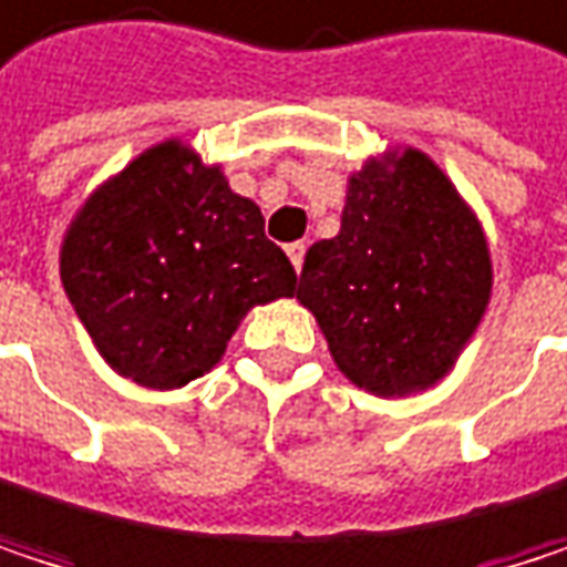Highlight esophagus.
<instances>
[{"label":"esophagus","instance_id":"34e87169","mask_svg":"<svg viewBox=\"0 0 567 567\" xmlns=\"http://www.w3.org/2000/svg\"><path fill=\"white\" fill-rule=\"evenodd\" d=\"M287 257H290V264H293V270L300 274V270H303V257H307V244H303V240H297V244H290V247H287Z\"/></svg>","mask_w":567,"mask_h":567}]
</instances>
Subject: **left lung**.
<instances>
[{
	"label": "left lung",
	"instance_id": "8db88e82",
	"mask_svg": "<svg viewBox=\"0 0 567 567\" xmlns=\"http://www.w3.org/2000/svg\"><path fill=\"white\" fill-rule=\"evenodd\" d=\"M297 300L353 386L416 396L452 373L488 310V237L425 151L386 144L347 177L340 234L307 250Z\"/></svg>",
	"mask_w": 567,
	"mask_h": 567
}]
</instances>
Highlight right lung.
<instances>
[{"label": "right lung", "mask_w": 567, "mask_h": 567, "mask_svg": "<svg viewBox=\"0 0 567 567\" xmlns=\"http://www.w3.org/2000/svg\"><path fill=\"white\" fill-rule=\"evenodd\" d=\"M59 274L102 360L157 393L210 373L254 307L297 290L260 207L181 138L144 147L79 204Z\"/></svg>", "instance_id": "obj_1"}]
</instances>
